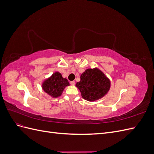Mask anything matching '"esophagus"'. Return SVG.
Listing matches in <instances>:
<instances>
[{"label":"esophagus","mask_w":154,"mask_h":154,"mask_svg":"<svg viewBox=\"0 0 154 154\" xmlns=\"http://www.w3.org/2000/svg\"><path fill=\"white\" fill-rule=\"evenodd\" d=\"M70 83H71V85H75V82L71 81V82H70Z\"/></svg>","instance_id":"obj_1"}]
</instances>
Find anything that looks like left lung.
I'll list each match as a JSON object with an SVG mask.
<instances>
[{"instance_id": "1", "label": "left lung", "mask_w": 154, "mask_h": 154, "mask_svg": "<svg viewBox=\"0 0 154 154\" xmlns=\"http://www.w3.org/2000/svg\"><path fill=\"white\" fill-rule=\"evenodd\" d=\"M76 86L83 99L93 101L103 97L110 89V82L98 69H88L80 76Z\"/></svg>"}]
</instances>
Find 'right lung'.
Returning <instances> with one entry per match:
<instances>
[{"label": "right lung", "mask_w": 154, "mask_h": 154, "mask_svg": "<svg viewBox=\"0 0 154 154\" xmlns=\"http://www.w3.org/2000/svg\"><path fill=\"white\" fill-rule=\"evenodd\" d=\"M69 85V83L66 78H63L60 72L53 74L48 80H46L42 85L44 91L53 97L61 96L65 87Z\"/></svg>", "instance_id": "add662e5"}]
</instances>
